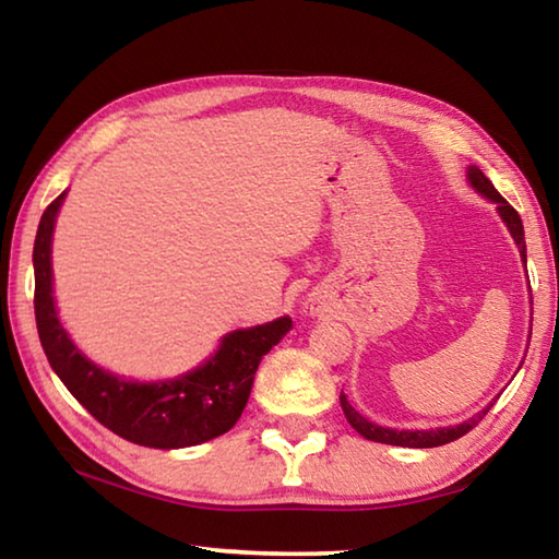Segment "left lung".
I'll use <instances>...</instances> for the list:
<instances>
[{
    "instance_id": "left-lung-1",
    "label": "left lung",
    "mask_w": 559,
    "mask_h": 559,
    "mask_svg": "<svg viewBox=\"0 0 559 559\" xmlns=\"http://www.w3.org/2000/svg\"><path fill=\"white\" fill-rule=\"evenodd\" d=\"M468 179H471V185L486 197V200L498 204V212H500V216H503V222L508 224V229H510V234H513V239L518 243L520 257H523V261H527V257H525V231H523V222H520V214L503 200V197L498 194V189L490 185V179L484 173H480L478 167H468ZM340 404H343V412L347 416L349 427H353L357 433H362L365 439L380 441V443H392V447H406V449H431V447H443V443L456 441V439L463 437V433H468L473 427H476V424L484 419V416L490 409V406H488V409L478 412L476 416H473V419L459 424V427L431 429V431H396V429H384V427H377V424H372V421H367L362 414H357L353 406H349L347 396L343 392H340Z\"/></svg>"
}]
</instances>
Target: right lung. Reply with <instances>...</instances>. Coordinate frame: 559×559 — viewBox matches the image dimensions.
<instances>
[{
	"instance_id": "right-lung-1",
	"label": "right lung",
	"mask_w": 559,
	"mask_h": 559,
	"mask_svg": "<svg viewBox=\"0 0 559 559\" xmlns=\"http://www.w3.org/2000/svg\"><path fill=\"white\" fill-rule=\"evenodd\" d=\"M63 197L46 206L34 241V313L51 370L93 419L140 447L185 449L222 437L239 421L261 357L293 328L290 318L229 333L200 370L177 380L138 384L100 370L75 349L53 308L51 234Z\"/></svg>"
}]
</instances>
